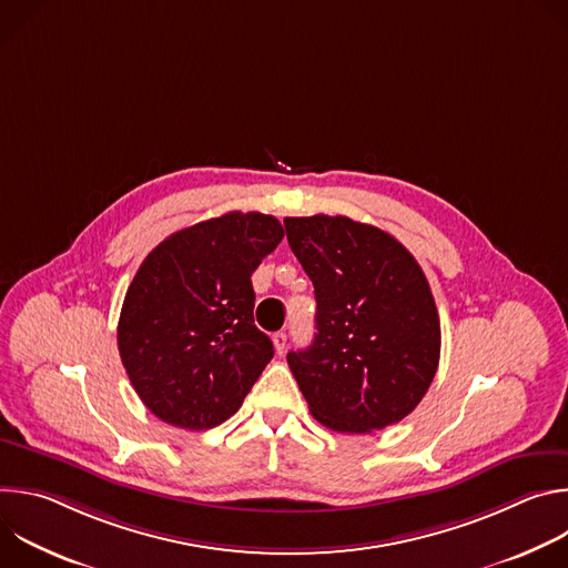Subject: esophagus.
Here are the masks:
<instances>
[{"label":"esophagus","instance_id":"obj_1","mask_svg":"<svg viewBox=\"0 0 568 568\" xmlns=\"http://www.w3.org/2000/svg\"><path fill=\"white\" fill-rule=\"evenodd\" d=\"M272 342H274L276 353H278V355H283V353H285V346H287V335H285V333H274Z\"/></svg>","mask_w":568,"mask_h":568}]
</instances>
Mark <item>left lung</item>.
<instances>
[{
  "instance_id": "1",
  "label": "left lung",
  "mask_w": 568,
  "mask_h": 568,
  "mask_svg": "<svg viewBox=\"0 0 568 568\" xmlns=\"http://www.w3.org/2000/svg\"><path fill=\"white\" fill-rule=\"evenodd\" d=\"M314 285L316 333L287 353L310 414L333 432L371 434L409 416L440 359L429 283L390 233L346 215L285 217Z\"/></svg>"
}]
</instances>
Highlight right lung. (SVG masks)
<instances>
[{"label":"right lung","mask_w":568,"mask_h":568,"mask_svg":"<svg viewBox=\"0 0 568 568\" xmlns=\"http://www.w3.org/2000/svg\"><path fill=\"white\" fill-rule=\"evenodd\" d=\"M274 215L231 211L186 226L145 256L116 328L145 407L202 432L231 418L274 357L254 323L252 274L283 240Z\"/></svg>","instance_id":"obj_1"}]
</instances>
